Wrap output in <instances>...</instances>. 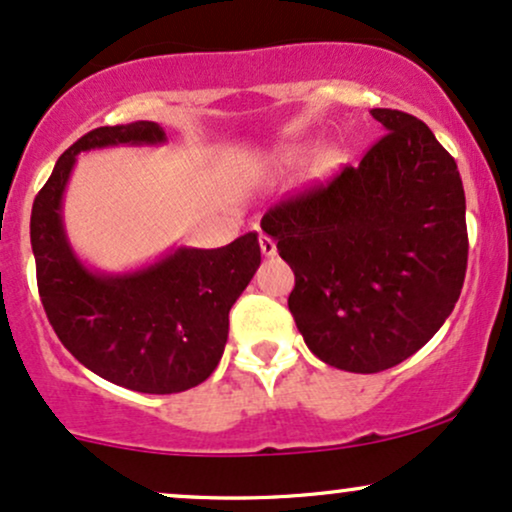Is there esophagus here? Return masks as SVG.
I'll return each instance as SVG.
<instances>
[{"label":"esophagus","mask_w":512,"mask_h":512,"mask_svg":"<svg viewBox=\"0 0 512 512\" xmlns=\"http://www.w3.org/2000/svg\"><path fill=\"white\" fill-rule=\"evenodd\" d=\"M258 244H261V254L263 256L278 254V244H275V239H270L268 234H261V237H258Z\"/></svg>","instance_id":"esophagus-1"}]
</instances>
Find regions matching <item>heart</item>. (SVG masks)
<instances>
[{"label":"heart","instance_id":"b5f03b06","mask_svg":"<svg viewBox=\"0 0 512 512\" xmlns=\"http://www.w3.org/2000/svg\"><path fill=\"white\" fill-rule=\"evenodd\" d=\"M309 155H311L309 146H285V148H280L278 153H275L273 160H275V165H278V167H297V165H302V162L309 160ZM316 165H318V170H321V172L330 170V167L335 165L333 150H326V153L318 155Z\"/></svg>","mask_w":512,"mask_h":512}]
</instances>
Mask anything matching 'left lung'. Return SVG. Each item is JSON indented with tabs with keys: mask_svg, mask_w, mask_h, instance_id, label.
<instances>
[{
	"mask_svg": "<svg viewBox=\"0 0 512 512\" xmlns=\"http://www.w3.org/2000/svg\"><path fill=\"white\" fill-rule=\"evenodd\" d=\"M388 131L359 167L261 220L294 270V323L321 362L376 374L436 335L467 270L465 189L431 129L371 110Z\"/></svg>",
	"mask_w": 512,
	"mask_h": 512,
	"instance_id": "left-lung-1",
	"label": "left lung"
}]
</instances>
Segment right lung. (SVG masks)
<instances>
[{
	"label": "right lung",
	"instance_id": "obj_1",
	"mask_svg": "<svg viewBox=\"0 0 512 512\" xmlns=\"http://www.w3.org/2000/svg\"><path fill=\"white\" fill-rule=\"evenodd\" d=\"M165 141L155 122L88 131L64 150L30 213L38 290L57 338L93 374L150 395L182 393L213 374L225 352L232 304L261 266L256 232L220 249L174 246L124 273H105L78 258L62 215L76 155Z\"/></svg>",
	"mask_w": 512,
	"mask_h": 512
}]
</instances>
